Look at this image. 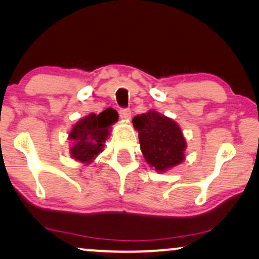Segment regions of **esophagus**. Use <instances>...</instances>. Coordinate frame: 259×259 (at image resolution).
I'll list each match as a JSON object with an SVG mask.
<instances>
[{
    "label": "esophagus",
    "instance_id": "esophagus-1",
    "mask_svg": "<svg viewBox=\"0 0 259 259\" xmlns=\"http://www.w3.org/2000/svg\"><path fill=\"white\" fill-rule=\"evenodd\" d=\"M119 114H120V118L123 119V120H128L131 118V109L130 108H121L119 111Z\"/></svg>",
    "mask_w": 259,
    "mask_h": 259
}]
</instances>
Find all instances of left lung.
Segmentation results:
<instances>
[{
    "mask_svg": "<svg viewBox=\"0 0 259 259\" xmlns=\"http://www.w3.org/2000/svg\"><path fill=\"white\" fill-rule=\"evenodd\" d=\"M132 121L139 132L145 159L158 172H164L184 160L186 143L182 130L173 120L150 111L134 116Z\"/></svg>",
    "mask_w": 259,
    "mask_h": 259,
    "instance_id": "8db88e82",
    "label": "left lung"
}]
</instances>
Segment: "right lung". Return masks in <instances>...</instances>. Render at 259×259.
<instances>
[{
  "mask_svg": "<svg viewBox=\"0 0 259 259\" xmlns=\"http://www.w3.org/2000/svg\"><path fill=\"white\" fill-rule=\"evenodd\" d=\"M118 120V113L107 108L100 114L92 113L74 125L69 133L70 140L74 141L70 154L75 160L90 162L102 152V147L108 138L109 126Z\"/></svg>",
  "mask_w": 259,
  "mask_h": 259,
  "instance_id": "add662e5",
  "label": "right lung"
}]
</instances>
